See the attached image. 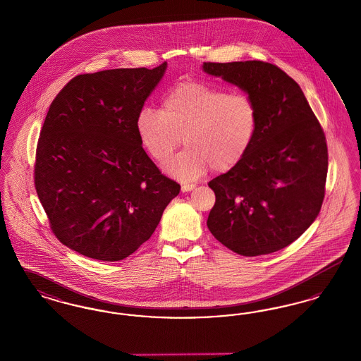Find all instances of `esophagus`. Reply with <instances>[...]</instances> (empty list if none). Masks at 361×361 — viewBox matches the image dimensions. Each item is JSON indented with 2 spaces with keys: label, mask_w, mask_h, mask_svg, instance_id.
Listing matches in <instances>:
<instances>
[{
  "label": "esophagus",
  "mask_w": 361,
  "mask_h": 361,
  "mask_svg": "<svg viewBox=\"0 0 361 361\" xmlns=\"http://www.w3.org/2000/svg\"><path fill=\"white\" fill-rule=\"evenodd\" d=\"M196 188V185L195 184H184L183 187H181V190L183 192H189V190H192V189Z\"/></svg>",
  "instance_id": "obj_1"
}]
</instances>
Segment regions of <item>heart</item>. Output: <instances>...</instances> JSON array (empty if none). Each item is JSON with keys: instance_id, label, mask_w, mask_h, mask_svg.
I'll list each match as a JSON object with an SVG mask.
<instances>
[{"instance_id": "1", "label": "heart", "mask_w": 361, "mask_h": 361, "mask_svg": "<svg viewBox=\"0 0 361 361\" xmlns=\"http://www.w3.org/2000/svg\"><path fill=\"white\" fill-rule=\"evenodd\" d=\"M257 104L245 93H228L203 81L172 86L162 108L143 105L135 127L142 145L157 162H166L181 142L187 149L168 165L183 181L202 177L209 168L224 173L235 168L257 137Z\"/></svg>"}]
</instances>
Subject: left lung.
Wrapping results in <instances>:
<instances>
[{
  "label": "left lung",
  "instance_id": "obj_1",
  "mask_svg": "<svg viewBox=\"0 0 361 361\" xmlns=\"http://www.w3.org/2000/svg\"><path fill=\"white\" fill-rule=\"evenodd\" d=\"M203 70L246 92L259 115L249 153L208 183L215 204L207 226L237 255L274 253L298 240L321 211L327 176L325 133L300 86L276 65L204 62Z\"/></svg>",
  "mask_w": 361,
  "mask_h": 361
}]
</instances>
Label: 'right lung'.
I'll list each match as a JSON object with an SVG mask.
<instances>
[{
    "label": "right lung",
    "instance_id": "1",
    "mask_svg": "<svg viewBox=\"0 0 361 361\" xmlns=\"http://www.w3.org/2000/svg\"><path fill=\"white\" fill-rule=\"evenodd\" d=\"M166 68L80 74L50 105L36 147L35 188L55 237L82 256L128 257L180 192L146 154L135 127Z\"/></svg>",
    "mask_w": 361,
    "mask_h": 361
}]
</instances>
